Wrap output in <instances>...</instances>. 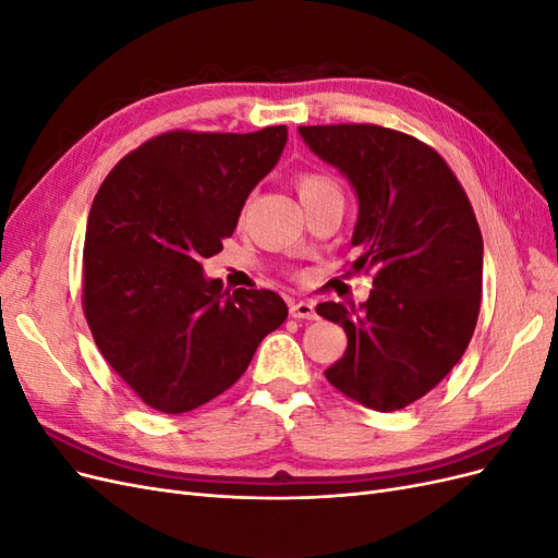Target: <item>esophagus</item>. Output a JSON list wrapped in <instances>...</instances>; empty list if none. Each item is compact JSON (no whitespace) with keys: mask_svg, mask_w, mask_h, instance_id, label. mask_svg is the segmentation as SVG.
<instances>
[{"mask_svg":"<svg viewBox=\"0 0 558 558\" xmlns=\"http://www.w3.org/2000/svg\"><path fill=\"white\" fill-rule=\"evenodd\" d=\"M291 316L298 320H314L316 310L312 302H291Z\"/></svg>","mask_w":558,"mask_h":558,"instance_id":"1","label":"esophagus"}]
</instances>
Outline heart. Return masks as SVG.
I'll use <instances>...</instances> for the list:
<instances>
[{
	"label": "heart",
	"instance_id": "heart-1",
	"mask_svg": "<svg viewBox=\"0 0 558 558\" xmlns=\"http://www.w3.org/2000/svg\"><path fill=\"white\" fill-rule=\"evenodd\" d=\"M328 189H337V185L332 183V179L324 177V174H302L298 179V191H300V197L305 195H312V193H318V191H328Z\"/></svg>",
	"mask_w": 558,
	"mask_h": 558
}]
</instances>
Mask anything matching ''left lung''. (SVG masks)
I'll list each match as a JSON object with an SVG mask.
<instances>
[{
	"instance_id": "left-lung-1",
	"label": "left lung",
	"mask_w": 558,
	"mask_h": 558,
	"mask_svg": "<svg viewBox=\"0 0 558 558\" xmlns=\"http://www.w3.org/2000/svg\"><path fill=\"white\" fill-rule=\"evenodd\" d=\"M298 132L356 193L351 269L375 272L361 310L316 307L347 332L326 379L363 408L402 410L451 373L475 332L484 267L475 211L447 162L410 134L379 125Z\"/></svg>"
}]
</instances>
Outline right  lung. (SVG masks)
<instances>
[{
	"instance_id": "right-lung-1",
	"label": "right lung",
	"mask_w": 558,
	"mask_h": 558,
	"mask_svg": "<svg viewBox=\"0 0 558 558\" xmlns=\"http://www.w3.org/2000/svg\"><path fill=\"white\" fill-rule=\"evenodd\" d=\"M286 140V125L174 130L132 150L99 185L83 244V312L97 349L148 408L183 414L221 396L289 316L275 291L228 293L202 269Z\"/></svg>"
}]
</instances>
